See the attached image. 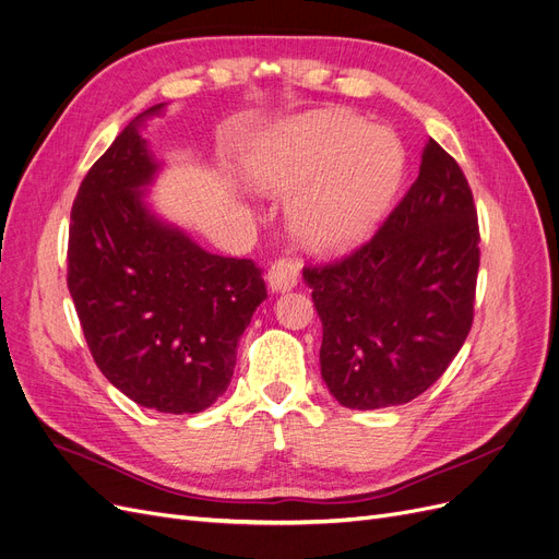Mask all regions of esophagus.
<instances>
[{"mask_svg": "<svg viewBox=\"0 0 559 559\" xmlns=\"http://www.w3.org/2000/svg\"><path fill=\"white\" fill-rule=\"evenodd\" d=\"M269 287L274 293H285L293 290L299 278V262L293 258H278L272 269H269Z\"/></svg>", "mask_w": 559, "mask_h": 559, "instance_id": "obj_1", "label": "esophagus"}]
</instances>
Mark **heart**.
<instances>
[{
	"mask_svg": "<svg viewBox=\"0 0 559 559\" xmlns=\"http://www.w3.org/2000/svg\"><path fill=\"white\" fill-rule=\"evenodd\" d=\"M405 173V152L386 129L320 110L283 123L246 160L260 191L295 195L290 227L313 253H341L361 243L394 202Z\"/></svg>",
	"mask_w": 559,
	"mask_h": 559,
	"instance_id": "heart-1",
	"label": "heart"
}]
</instances>
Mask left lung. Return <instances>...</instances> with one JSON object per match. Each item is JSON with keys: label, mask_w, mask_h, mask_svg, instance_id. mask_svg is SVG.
<instances>
[{"label": "left lung", "mask_w": 559, "mask_h": 559, "mask_svg": "<svg viewBox=\"0 0 559 559\" xmlns=\"http://www.w3.org/2000/svg\"><path fill=\"white\" fill-rule=\"evenodd\" d=\"M479 272L469 183L436 140L419 177L373 239L304 266L322 320L320 368L349 409L403 405L438 382L463 347Z\"/></svg>", "instance_id": "obj_1"}]
</instances>
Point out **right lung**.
Masks as SVG:
<instances>
[{"label": "right lung", "instance_id": "right-lung-1", "mask_svg": "<svg viewBox=\"0 0 559 559\" xmlns=\"http://www.w3.org/2000/svg\"><path fill=\"white\" fill-rule=\"evenodd\" d=\"M138 115L82 179L69 225V293L100 373L133 403L195 415L233 380L237 343L266 299L253 260L200 248L156 218L144 191L160 163Z\"/></svg>", "mask_w": 559, "mask_h": 559}]
</instances>
